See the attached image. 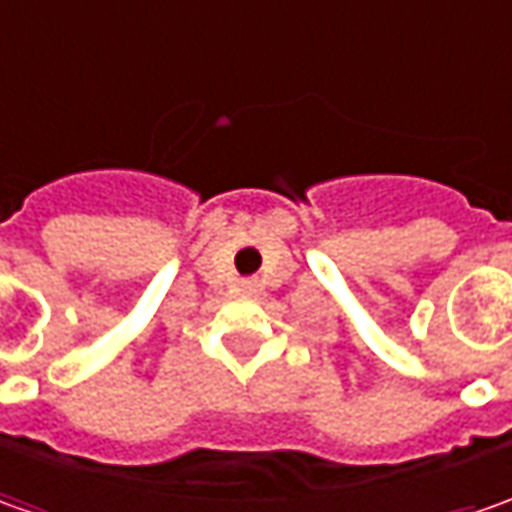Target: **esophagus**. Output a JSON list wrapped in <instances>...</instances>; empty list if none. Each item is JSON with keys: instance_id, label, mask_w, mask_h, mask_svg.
Here are the masks:
<instances>
[{"instance_id": "34e87169", "label": "esophagus", "mask_w": 512, "mask_h": 512, "mask_svg": "<svg viewBox=\"0 0 512 512\" xmlns=\"http://www.w3.org/2000/svg\"><path fill=\"white\" fill-rule=\"evenodd\" d=\"M242 287H245L247 293H256V290H259V282H256V279H247V282H242Z\"/></svg>"}]
</instances>
